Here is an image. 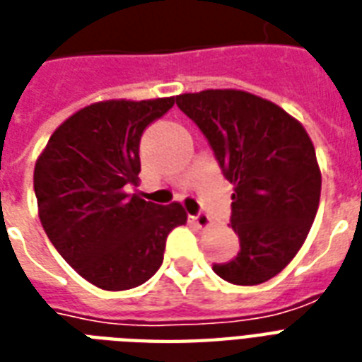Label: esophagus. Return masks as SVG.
Instances as JSON below:
<instances>
[{
	"instance_id": "obj_1",
	"label": "esophagus",
	"mask_w": 362,
	"mask_h": 362,
	"mask_svg": "<svg viewBox=\"0 0 362 362\" xmlns=\"http://www.w3.org/2000/svg\"><path fill=\"white\" fill-rule=\"evenodd\" d=\"M190 219H192V223H194L198 228H207V226L211 225V221H209V217H207L206 213H198V215H192Z\"/></svg>"
}]
</instances>
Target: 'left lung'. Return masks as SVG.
I'll use <instances>...</instances> for the list:
<instances>
[{"label": "left lung", "instance_id": "obj_1", "mask_svg": "<svg viewBox=\"0 0 362 362\" xmlns=\"http://www.w3.org/2000/svg\"><path fill=\"white\" fill-rule=\"evenodd\" d=\"M175 103L234 185L230 223L240 251L213 272L234 285L268 281L295 259L317 213L321 172L312 139L279 105L249 92L202 90Z\"/></svg>", "mask_w": 362, "mask_h": 362}]
</instances>
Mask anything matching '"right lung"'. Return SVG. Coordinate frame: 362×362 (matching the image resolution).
Returning a JSON list of instances; mask_svg holds the SVG:
<instances>
[{
    "mask_svg": "<svg viewBox=\"0 0 362 362\" xmlns=\"http://www.w3.org/2000/svg\"><path fill=\"white\" fill-rule=\"evenodd\" d=\"M173 98L107 100L71 115L35 162L33 190L47 236L86 281L105 291L145 283L164 260L168 234L187 223L181 204L128 194L141 172L145 128Z\"/></svg>",
    "mask_w": 362,
    "mask_h": 362,
    "instance_id": "right-lung-1",
    "label": "right lung"
}]
</instances>
